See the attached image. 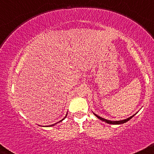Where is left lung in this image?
<instances>
[{"mask_svg": "<svg viewBox=\"0 0 154 154\" xmlns=\"http://www.w3.org/2000/svg\"><path fill=\"white\" fill-rule=\"evenodd\" d=\"M94 114L97 116V117L98 118V119L101 120V121L105 122H106L108 124H111V125H121V124H124V123L127 122H128L129 120H130V119H132V118L134 116H135V114H134V115H132V116H130V117L128 118V119H123V120H119V121H111V120H107V119H103V118L100 117V116H98V115H97V114Z\"/></svg>", "mask_w": 154, "mask_h": 154, "instance_id": "8db88e82", "label": "left lung"}]
</instances>
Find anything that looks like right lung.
Listing matches in <instances>:
<instances>
[{"label":"right lung","instance_id":"obj_1","mask_svg":"<svg viewBox=\"0 0 154 154\" xmlns=\"http://www.w3.org/2000/svg\"><path fill=\"white\" fill-rule=\"evenodd\" d=\"M66 115H67V114H66V116H65V117H64V118H63V119H61V121H59V122H61V121H63V119H65V118H66ZM57 123H58V122H57ZM57 123H56V124H54V125H48V126H47V127H52V126H54V125H56V124H57Z\"/></svg>","mask_w":154,"mask_h":154}]
</instances>
